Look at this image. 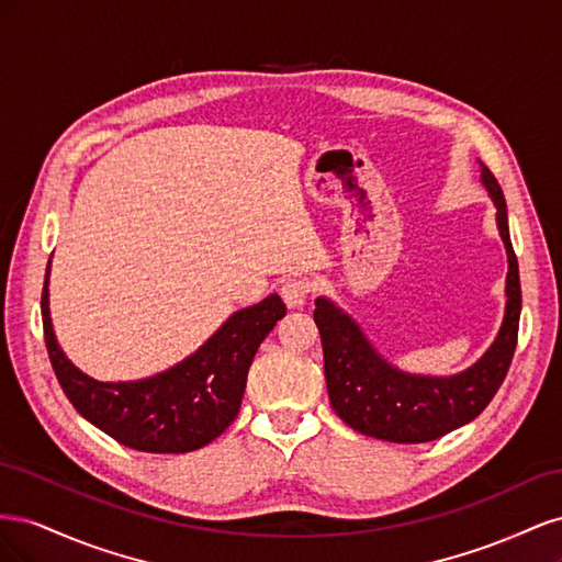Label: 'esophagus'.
Instances as JSON below:
<instances>
[{"label":"esophagus","instance_id":"34e87169","mask_svg":"<svg viewBox=\"0 0 562 562\" xmlns=\"http://www.w3.org/2000/svg\"><path fill=\"white\" fill-rule=\"evenodd\" d=\"M310 293H312V283L307 279H288L281 285V297L288 307H293V310L302 307V304L307 302Z\"/></svg>","mask_w":562,"mask_h":562}]
</instances>
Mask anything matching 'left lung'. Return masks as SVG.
<instances>
[{
	"mask_svg": "<svg viewBox=\"0 0 562 562\" xmlns=\"http://www.w3.org/2000/svg\"><path fill=\"white\" fill-rule=\"evenodd\" d=\"M479 164L481 182L497 209V229L508 260L506 307L495 342L479 361L454 375L405 372L372 347L345 310L328 297H316L314 321L321 333L330 405L353 431L389 443H427L479 417L506 378L518 339L520 277L502 187L485 164Z\"/></svg>",
	"mask_w": 562,
	"mask_h": 562,
	"instance_id": "obj_1",
	"label": "left lung"
}]
</instances>
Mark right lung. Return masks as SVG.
Segmentation results:
<instances>
[{"mask_svg":"<svg viewBox=\"0 0 562 562\" xmlns=\"http://www.w3.org/2000/svg\"><path fill=\"white\" fill-rule=\"evenodd\" d=\"M48 274L42 293L44 339L50 366L77 413L119 443L140 452H192L209 446L239 415L248 368L262 339L285 316L274 293L234 312L194 353L143 380L100 382L60 349L48 312Z\"/></svg>","mask_w":562,"mask_h":562,"instance_id":"right-lung-1","label":"right lung"}]
</instances>
